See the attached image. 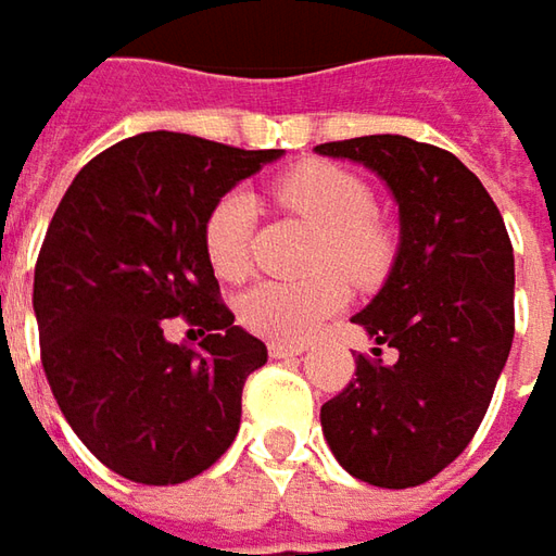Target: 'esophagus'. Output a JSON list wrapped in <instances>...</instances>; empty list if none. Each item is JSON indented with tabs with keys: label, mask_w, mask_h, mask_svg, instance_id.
I'll use <instances>...</instances> for the list:
<instances>
[{
	"label": "esophagus",
	"mask_w": 556,
	"mask_h": 556,
	"mask_svg": "<svg viewBox=\"0 0 556 556\" xmlns=\"http://www.w3.org/2000/svg\"><path fill=\"white\" fill-rule=\"evenodd\" d=\"M306 350L303 343H285V340H271L268 343V355L271 358H293V355H300Z\"/></svg>",
	"instance_id": "1"
}]
</instances>
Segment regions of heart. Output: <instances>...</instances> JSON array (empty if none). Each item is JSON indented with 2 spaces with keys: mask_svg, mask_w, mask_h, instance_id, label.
Listing matches in <instances>:
<instances>
[{
  "mask_svg": "<svg viewBox=\"0 0 556 556\" xmlns=\"http://www.w3.org/2000/svg\"><path fill=\"white\" fill-rule=\"evenodd\" d=\"M271 194L290 213L321 231L318 268H337L353 285H371L390 266V235L374 219L368 185L337 163H303L271 185ZM256 203L244 188H231L210 206L203 219V250L219 278L238 281L250 268V235ZM346 303L337 275L312 281H260L244 290L238 315L247 328L268 340L300 343L328 315Z\"/></svg>",
  "mask_w": 556,
  "mask_h": 556,
  "instance_id": "obj_1",
  "label": "heart"
}]
</instances>
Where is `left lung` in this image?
<instances>
[{
  "instance_id": "1",
  "label": "left lung",
  "mask_w": 556,
  "mask_h": 556,
  "mask_svg": "<svg viewBox=\"0 0 556 556\" xmlns=\"http://www.w3.org/2000/svg\"><path fill=\"white\" fill-rule=\"evenodd\" d=\"M377 173L399 203V250L380 293L353 315L399 358H355L350 387L321 405V430L355 480L408 489L467 448L514 343V247L464 163L405 136L315 148Z\"/></svg>"
}]
</instances>
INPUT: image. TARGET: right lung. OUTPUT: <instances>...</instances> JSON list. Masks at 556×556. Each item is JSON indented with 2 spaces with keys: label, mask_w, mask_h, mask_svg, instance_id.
Masks as SVG:
<instances>
[{
  "label": "right lung",
  "mask_w": 556,
  "mask_h": 556,
  "mask_svg": "<svg viewBox=\"0 0 556 556\" xmlns=\"http://www.w3.org/2000/svg\"><path fill=\"white\" fill-rule=\"evenodd\" d=\"M278 157L141 132L86 163L54 210L33 275L42 368L76 437L126 480H191L238 437L268 353L219 300L203 219ZM176 314L207 331L201 351L162 337Z\"/></svg>",
  "instance_id": "right-lung-1"
}]
</instances>
